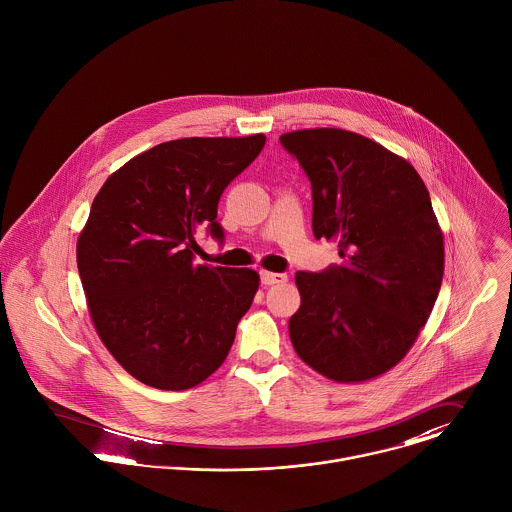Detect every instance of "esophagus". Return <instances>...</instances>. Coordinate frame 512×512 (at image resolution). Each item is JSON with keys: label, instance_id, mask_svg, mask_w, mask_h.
<instances>
[{"label": "esophagus", "instance_id": "1", "mask_svg": "<svg viewBox=\"0 0 512 512\" xmlns=\"http://www.w3.org/2000/svg\"><path fill=\"white\" fill-rule=\"evenodd\" d=\"M288 281L284 273H271V271H261V283L271 286V284H283Z\"/></svg>", "mask_w": 512, "mask_h": 512}]
</instances>
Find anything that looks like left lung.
Here are the masks:
<instances>
[{"mask_svg": "<svg viewBox=\"0 0 512 512\" xmlns=\"http://www.w3.org/2000/svg\"><path fill=\"white\" fill-rule=\"evenodd\" d=\"M312 182V231L341 263L296 273L288 320L298 357L336 383L393 369L428 322L444 277V233L416 169L359 133L316 127L281 135Z\"/></svg>", "mask_w": 512, "mask_h": 512, "instance_id": "8db88e82", "label": "left lung"}]
</instances>
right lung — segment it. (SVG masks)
<instances>
[{
  "label": "right lung",
  "instance_id": "add662e5",
  "mask_svg": "<svg viewBox=\"0 0 512 512\" xmlns=\"http://www.w3.org/2000/svg\"><path fill=\"white\" fill-rule=\"evenodd\" d=\"M267 137H184L112 172L76 241L92 324L143 385L186 391L228 357L259 288L253 269L194 265V235L218 239V202Z\"/></svg>",
  "mask_w": 512,
  "mask_h": 512
}]
</instances>
